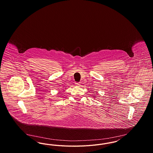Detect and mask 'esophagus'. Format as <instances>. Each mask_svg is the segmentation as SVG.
I'll return each mask as SVG.
<instances>
[{"label": "esophagus", "mask_w": 153, "mask_h": 153, "mask_svg": "<svg viewBox=\"0 0 153 153\" xmlns=\"http://www.w3.org/2000/svg\"><path fill=\"white\" fill-rule=\"evenodd\" d=\"M76 85L77 86H80V82H76Z\"/></svg>", "instance_id": "obj_1"}]
</instances>
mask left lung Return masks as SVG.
Listing matches in <instances>:
<instances>
[{
    "mask_svg": "<svg viewBox=\"0 0 153 153\" xmlns=\"http://www.w3.org/2000/svg\"><path fill=\"white\" fill-rule=\"evenodd\" d=\"M94 96H95V95H94Z\"/></svg>",
    "mask_w": 153,
    "mask_h": 153,
    "instance_id": "obj_1",
    "label": "left lung"
}]
</instances>
